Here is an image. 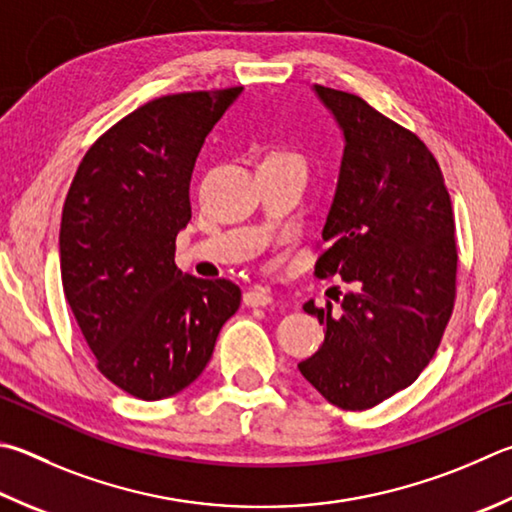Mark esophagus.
I'll use <instances>...</instances> for the list:
<instances>
[{
  "mask_svg": "<svg viewBox=\"0 0 512 512\" xmlns=\"http://www.w3.org/2000/svg\"><path fill=\"white\" fill-rule=\"evenodd\" d=\"M244 304L246 306H268L273 304V295L266 291V288H253V291L244 293Z\"/></svg>",
  "mask_w": 512,
  "mask_h": 512,
  "instance_id": "obj_1",
  "label": "esophagus"
}]
</instances>
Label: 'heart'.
<instances>
[{"instance_id": "heart-1", "label": "heart", "mask_w": 512, "mask_h": 512, "mask_svg": "<svg viewBox=\"0 0 512 512\" xmlns=\"http://www.w3.org/2000/svg\"><path fill=\"white\" fill-rule=\"evenodd\" d=\"M268 163H304V159L297 152H291V150H275L271 154H266Z\"/></svg>"}]
</instances>
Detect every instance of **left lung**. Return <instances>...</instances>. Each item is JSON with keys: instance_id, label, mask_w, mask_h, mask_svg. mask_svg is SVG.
Returning a JSON list of instances; mask_svg holds the SVG:
<instances>
[{"instance_id": "obj_1", "label": "left lung", "mask_w": 512, "mask_h": 512, "mask_svg": "<svg viewBox=\"0 0 512 512\" xmlns=\"http://www.w3.org/2000/svg\"><path fill=\"white\" fill-rule=\"evenodd\" d=\"M345 134L315 277L353 291L318 315L322 347L297 369L340 410L410 387L441 345L457 297V239L441 167L410 129L347 91L315 85Z\"/></svg>"}]
</instances>
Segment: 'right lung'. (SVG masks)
<instances>
[{
	"instance_id": "obj_1",
	"label": "right lung",
	"mask_w": 512,
	"mask_h": 512,
	"mask_svg": "<svg viewBox=\"0 0 512 512\" xmlns=\"http://www.w3.org/2000/svg\"><path fill=\"white\" fill-rule=\"evenodd\" d=\"M241 87L150 100L89 147L62 208L60 271L96 367L143 401L201 376L237 284L183 275L176 235L188 226L201 145Z\"/></svg>"
}]
</instances>
